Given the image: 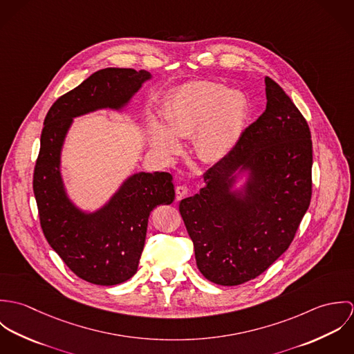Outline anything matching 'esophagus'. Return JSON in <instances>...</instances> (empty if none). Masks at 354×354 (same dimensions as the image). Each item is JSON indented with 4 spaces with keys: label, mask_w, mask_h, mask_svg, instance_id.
I'll use <instances>...</instances> for the list:
<instances>
[{
    "label": "esophagus",
    "mask_w": 354,
    "mask_h": 354,
    "mask_svg": "<svg viewBox=\"0 0 354 354\" xmlns=\"http://www.w3.org/2000/svg\"><path fill=\"white\" fill-rule=\"evenodd\" d=\"M187 194H188L187 185H178V187L176 188V198H177V201H181L183 198H185Z\"/></svg>",
    "instance_id": "34e87169"
}]
</instances>
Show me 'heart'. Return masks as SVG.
<instances>
[{
    "label": "heart",
    "instance_id": "b5f03b06",
    "mask_svg": "<svg viewBox=\"0 0 354 354\" xmlns=\"http://www.w3.org/2000/svg\"><path fill=\"white\" fill-rule=\"evenodd\" d=\"M250 104L239 90H226L211 82H191L173 94L165 110L166 127L152 121L149 127L155 150L178 155L195 133V151L204 162H215L233 151L247 127Z\"/></svg>",
    "mask_w": 354,
    "mask_h": 354
}]
</instances>
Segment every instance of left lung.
Returning <instances> with one entry per match:
<instances>
[{"label": "left lung", "instance_id": "1", "mask_svg": "<svg viewBox=\"0 0 354 354\" xmlns=\"http://www.w3.org/2000/svg\"><path fill=\"white\" fill-rule=\"evenodd\" d=\"M266 97V111L204 173L201 192L180 202L198 268L222 286L264 272L289 248L310 203L309 127L270 77Z\"/></svg>", "mask_w": 354, "mask_h": 354}]
</instances>
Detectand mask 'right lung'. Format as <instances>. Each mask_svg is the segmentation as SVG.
<instances>
[{
    "label": "right lung",
    "mask_w": 354,
    "mask_h": 354,
    "mask_svg": "<svg viewBox=\"0 0 354 354\" xmlns=\"http://www.w3.org/2000/svg\"><path fill=\"white\" fill-rule=\"evenodd\" d=\"M151 79L143 69H101L54 102L44 122L34 171L41 226L64 263L94 285H118L136 274L152 209L174 201L173 176L167 171L133 173L101 207L84 209L65 188L61 173L64 143L75 118L98 110L125 111Z\"/></svg>",
    "instance_id": "add662e5"
}]
</instances>
